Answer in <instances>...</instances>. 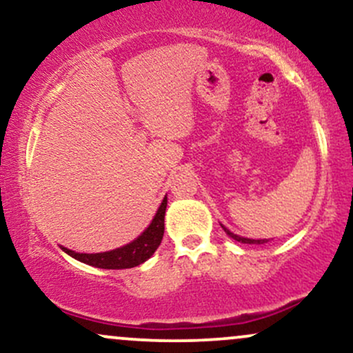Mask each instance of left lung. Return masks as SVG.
Segmentation results:
<instances>
[{"label": "left lung", "mask_w": 353, "mask_h": 353, "mask_svg": "<svg viewBox=\"0 0 353 353\" xmlns=\"http://www.w3.org/2000/svg\"><path fill=\"white\" fill-rule=\"evenodd\" d=\"M222 225V224H221ZM222 229L225 230V234H228L229 237H232L234 241L237 242H242V244H265V242H269V239H249V237H242V236H237V234L230 232V230L225 228V225H222Z\"/></svg>", "instance_id": "obj_1"}]
</instances>
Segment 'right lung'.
Returning a JSON list of instances; mask_svg holds the SVG:
<instances>
[{"label": "right lung", "instance_id": "right-lung-1", "mask_svg": "<svg viewBox=\"0 0 353 353\" xmlns=\"http://www.w3.org/2000/svg\"><path fill=\"white\" fill-rule=\"evenodd\" d=\"M165 208H168V196L161 202L156 216H154L151 224L143 230V234L123 247H117V249L98 254L76 252V250H71L63 245H61V249L68 255H71L72 259H76V261L92 267H98V269H131V267L141 265L156 252L161 241H163Z\"/></svg>", "mask_w": 353, "mask_h": 353}]
</instances>
